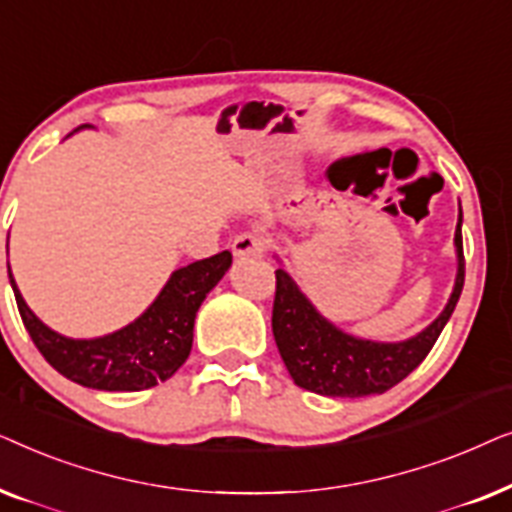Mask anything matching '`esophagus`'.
Instances as JSON below:
<instances>
[{"label":"esophagus","mask_w":512,"mask_h":512,"mask_svg":"<svg viewBox=\"0 0 512 512\" xmlns=\"http://www.w3.org/2000/svg\"><path fill=\"white\" fill-rule=\"evenodd\" d=\"M265 249H268V240L261 233H242L233 240V254L237 258L263 256Z\"/></svg>","instance_id":"obj_1"}]
</instances>
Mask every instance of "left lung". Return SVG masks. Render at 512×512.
I'll use <instances>...</instances> for the list:
<instances>
[{
	"label": "left lung",
	"instance_id": "1",
	"mask_svg": "<svg viewBox=\"0 0 512 512\" xmlns=\"http://www.w3.org/2000/svg\"><path fill=\"white\" fill-rule=\"evenodd\" d=\"M454 247H457V279L445 310L422 333L403 342L363 340L340 331L326 317H321L289 272L279 268L275 272L277 291L272 305V333L293 382L321 396L361 398L384 394L405 380L436 345L464 289L461 209Z\"/></svg>",
	"mask_w": 512,
	"mask_h": 512
}]
</instances>
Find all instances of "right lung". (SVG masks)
Here are the masks:
<instances>
[{"instance_id": "right-lung-1", "label": "right lung", "mask_w": 512, "mask_h": 512, "mask_svg": "<svg viewBox=\"0 0 512 512\" xmlns=\"http://www.w3.org/2000/svg\"><path fill=\"white\" fill-rule=\"evenodd\" d=\"M90 128V125H81ZM79 128V130H81ZM233 254L202 258L172 272L158 298L121 331L93 340H74L55 333L20 296L16 279H9L18 312L41 356L81 387L100 391H142L170 380L184 366L193 347V324L202 300L226 275Z\"/></svg>"}]
</instances>
